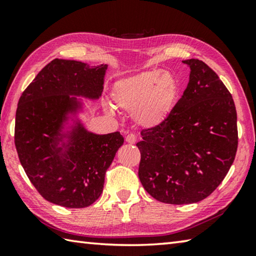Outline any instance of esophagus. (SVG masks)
I'll return each instance as SVG.
<instances>
[{"instance_id": "esophagus-1", "label": "esophagus", "mask_w": 256, "mask_h": 256, "mask_svg": "<svg viewBox=\"0 0 256 256\" xmlns=\"http://www.w3.org/2000/svg\"><path fill=\"white\" fill-rule=\"evenodd\" d=\"M125 141H126L130 144H136V136H133V134H128V136H125Z\"/></svg>"}]
</instances>
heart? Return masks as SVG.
<instances>
[{"label":"heart","instance_id":"heart-1","mask_svg":"<svg viewBox=\"0 0 256 256\" xmlns=\"http://www.w3.org/2000/svg\"><path fill=\"white\" fill-rule=\"evenodd\" d=\"M178 94V81L170 71H144L120 78L112 86L115 106L131 110L138 126L156 128L170 114ZM106 110L112 112L110 105Z\"/></svg>","mask_w":256,"mask_h":256}]
</instances>
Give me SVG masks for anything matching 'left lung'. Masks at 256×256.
Returning <instances> with one entry per match:
<instances>
[{
  "mask_svg": "<svg viewBox=\"0 0 256 256\" xmlns=\"http://www.w3.org/2000/svg\"><path fill=\"white\" fill-rule=\"evenodd\" d=\"M190 80L170 114L141 132L138 178L156 200L190 204L209 196L235 159L237 112L230 92L200 60H185Z\"/></svg>",
  "mask_w": 256,
  "mask_h": 256,
  "instance_id": "left-lung-1",
  "label": "left lung"
}]
</instances>
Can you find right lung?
Returning a JSON list of instances; mask_svg holds the SVG:
<instances>
[{
  "label": "right lung",
  "instance_id": "right-lung-1",
  "mask_svg": "<svg viewBox=\"0 0 256 256\" xmlns=\"http://www.w3.org/2000/svg\"><path fill=\"white\" fill-rule=\"evenodd\" d=\"M107 66L55 58L19 99L14 144L21 166L40 196L54 204H92L124 142L120 132L89 131L80 118L84 99L102 96Z\"/></svg>",
  "mask_w": 256,
  "mask_h": 256
}]
</instances>
